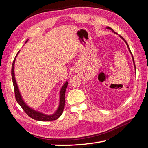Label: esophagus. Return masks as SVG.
<instances>
[{"mask_svg":"<svg viewBox=\"0 0 148 148\" xmlns=\"http://www.w3.org/2000/svg\"><path fill=\"white\" fill-rule=\"evenodd\" d=\"M74 71H77V69H74Z\"/></svg>","mask_w":148,"mask_h":148,"instance_id":"34e87169","label":"esophagus"}]
</instances>
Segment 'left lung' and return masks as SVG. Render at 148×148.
<instances>
[{
  "mask_svg": "<svg viewBox=\"0 0 148 148\" xmlns=\"http://www.w3.org/2000/svg\"><path fill=\"white\" fill-rule=\"evenodd\" d=\"M106 29H110V30H111L112 31V32L114 33H115V34H118L117 33H115V31H114V30L112 29L111 28H110V27H109V26H107L106 27ZM119 37L121 38V39H122L123 40V41L126 43V44H127V47H128V50H129V52H130V53H131V55H132V60H133V65H134V68H135V70L136 71V66H135V62H134V59H133V55H132V52H131V51H130V47H129V46H128V44H127V41H125V40L123 39V37H122L121 36H120V35H119Z\"/></svg>",
  "mask_w": 148,
  "mask_h": 148,
  "instance_id": "obj_1",
  "label": "left lung"
}]
</instances>
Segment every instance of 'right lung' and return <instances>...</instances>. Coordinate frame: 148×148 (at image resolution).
Returning <instances> with one entry per match:
<instances>
[{
  "instance_id": "right-lung-1",
  "label": "right lung",
  "mask_w": 148,
  "mask_h": 148,
  "mask_svg": "<svg viewBox=\"0 0 148 148\" xmlns=\"http://www.w3.org/2000/svg\"><path fill=\"white\" fill-rule=\"evenodd\" d=\"M28 39L27 41L25 42V44L28 41ZM20 51L17 53L16 55L14 60L13 62V64L12 66V81L13 86H14V90H15V98L17 102L18 103V104L22 107V109L28 115H29L31 118H32L34 120H39V121H50V120H55L57 119H59L60 116L62 115V113H63L64 109L65 107V91L66 89L68 86V81H66L65 83L62 85L61 87L60 91H59V106L57 107V109L52 114H46L41 112L40 111H38L33 108H31L29 107L25 101H24L23 97H22L21 92L20 91V89L18 86V84L16 81L15 78V62L16 60V59L17 57V56L20 53Z\"/></svg>"
}]
</instances>
